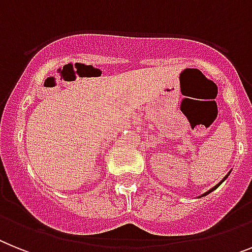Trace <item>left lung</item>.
<instances>
[{
	"instance_id": "8db88e82",
	"label": "left lung",
	"mask_w": 252,
	"mask_h": 252,
	"mask_svg": "<svg viewBox=\"0 0 252 252\" xmlns=\"http://www.w3.org/2000/svg\"><path fill=\"white\" fill-rule=\"evenodd\" d=\"M228 175H229V174H228ZM228 175H226V176H225V178H224V179H223V180H225V179H226V178H228ZM223 180H221V182H223ZM219 186H220V183H219V184H218V186H215V187H214V188H211V189H210L209 192H206V193H205V194H203V196H207V194H209V193H211V192H213L214 189H216V188H218V187H219Z\"/></svg>"
}]
</instances>
